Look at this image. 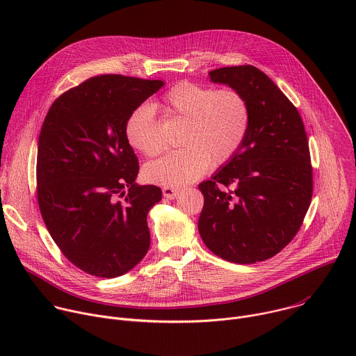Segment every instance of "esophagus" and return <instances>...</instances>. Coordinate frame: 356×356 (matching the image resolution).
<instances>
[{"instance_id": "34e87169", "label": "esophagus", "mask_w": 356, "mask_h": 356, "mask_svg": "<svg viewBox=\"0 0 356 356\" xmlns=\"http://www.w3.org/2000/svg\"><path fill=\"white\" fill-rule=\"evenodd\" d=\"M179 193H180V188H177V187H173V186H165L163 187V195L169 200H173Z\"/></svg>"}]
</instances>
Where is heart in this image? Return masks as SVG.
Listing matches in <instances>:
<instances>
[{"mask_svg":"<svg viewBox=\"0 0 356 356\" xmlns=\"http://www.w3.org/2000/svg\"><path fill=\"white\" fill-rule=\"evenodd\" d=\"M163 107L170 117L184 121L179 139L183 147L145 166L143 175L152 183L180 186L198 179L209 165L229 162L242 146L250 124L248 101L234 88L214 90L183 81L166 92ZM125 136L145 156H156L165 149L161 122L147 104L131 111Z\"/></svg>","mask_w":356,"mask_h":356,"instance_id":"1","label":"heart"}]
</instances>
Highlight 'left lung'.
Returning a JSON list of instances; mask_svg holds the SVG:
<instances>
[{"label":"left lung","mask_w":356,"mask_h":356,"mask_svg":"<svg viewBox=\"0 0 356 356\" xmlns=\"http://www.w3.org/2000/svg\"><path fill=\"white\" fill-rule=\"evenodd\" d=\"M209 76L243 94L250 124L235 156L198 184L204 195L198 232L228 262H262L296 236L310 207L307 134L291 101L258 67H221Z\"/></svg>","instance_id":"left-lung-1"}]
</instances>
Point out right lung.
Wrapping results in <instances>:
<instances>
[{
	"instance_id": "1",
	"label": "right lung",
	"mask_w": 356,
	"mask_h": 356,
	"mask_svg": "<svg viewBox=\"0 0 356 356\" xmlns=\"http://www.w3.org/2000/svg\"><path fill=\"white\" fill-rule=\"evenodd\" d=\"M162 86V80L95 76L58 97L43 121L39 210L63 255L88 275L121 276L149 249L146 217L162 190L135 183L139 163L125 122Z\"/></svg>"
}]
</instances>
